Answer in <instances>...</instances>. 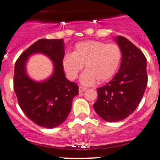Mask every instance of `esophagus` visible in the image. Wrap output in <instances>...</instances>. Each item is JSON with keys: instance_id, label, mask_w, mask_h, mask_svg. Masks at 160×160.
<instances>
[{"instance_id": "34e87169", "label": "esophagus", "mask_w": 160, "mask_h": 160, "mask_svg": "<svg viewBox=\"0 0 160 160\" xmlns=\"http://www.w3.org/2000/svg\"><path fill=\"white\" fill-rule=\"evenodd\" d=\"M86 87H82V86H80V87H79V92H80V93L86 91Z\"/></svg>"}]
</instances>
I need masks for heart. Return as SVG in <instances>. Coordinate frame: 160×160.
Masks as SVG:
<instances>
[{
  "label": "heart",
  "instance_id": "1",
  "mask_svg": "<svg viewBox=\"0 0 160 160\" xmlns=\"http://www.w3.org/2000/svg\"><path fill=\"white\" fill-rule=\"evenodd\" d=\"M122 57L119 46L96 40H86L77 43L73 53H67L62 59L63 68L68 78L74 80L85 65L86 71L80 77V83L92 86L109 80L116 74Z\"/></svg>",
  "mask_w": 160,
  "mask_h": 160
}]
</instances>
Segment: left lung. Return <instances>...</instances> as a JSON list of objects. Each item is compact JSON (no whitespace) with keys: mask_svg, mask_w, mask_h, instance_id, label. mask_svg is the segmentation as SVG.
Masks as SVG:
<instances>
[{"mask_svg":"<svg viewBox=\"0 0 160 160\" xmlns=\"http://www.w3.org/2000/svg\"><path fill=\"white\" fill-rule=\"evenodd\" d=\"M113 39L121 49L122 61L118 72L102 87L93 104L101 118L119 122L133 113L144 95L147 84V59L138 47L122 36Z\"/></svg>","mask_w":160,"mask_h":160,"instance_id":"obj_1","label":"left lung"}]
</instances>
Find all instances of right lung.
Instances as JSON below:
<instances>
[{
    "mask_svg": "<svg viewBox=\"0 0 160 160\" xmlns=\"http://www.w3.org/2000/svg\"><path fill=\"white\" fill-rule=\"evenodd\" d=\"M40 53L53 62V71L47 79L36 82L27 74L29 57ZM65 56L63 39H40L29 47L16 62L14 91L18 102L28 118L47 128L60 126L66 120L79 88L66 78L62 65Z\"/></svg>",
    "mask_w": 160,
    "mask_h": 160,
    "instance_id": "obj_1",
    "label": "right lung"
}]
</instances>
